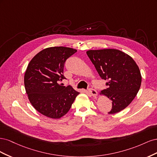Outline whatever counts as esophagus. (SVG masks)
Segmentation results:
<instances>
[{
  "mask_svg": "<svg viewBox=\"0 0 157 157\" xmlns=\"http://www.w3.org/2000/svg\"><path fill=\"white\" fill-rule=\"evenodd\" d=\"M88 92H89V93L92 95V96H93V97H94V98H96L97 97V96H98V92H97V91L96 90H94V89H93V88H90V89H89V90H88Z\"/></svg>",
  "mask_w": 157,
  "mask_h": 157,
  "instance_id": "34e87169",
  "label": "esophagus"
}]
</instances>
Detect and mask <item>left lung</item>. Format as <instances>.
Listing matches in <instances>:
<instances>
[{"label":"left lung","mask_w":157,"mask_h":157,"mask_svg":"<svg viewBox=\"0 0 157 157\" xmlns=\"http://www.w3.org/2000/svg\"><path fill=\"white\" fill-rule=\"evenodd\" d=\"M86 54L100 77L107 81V88L102 90L112 101L109 114L120 112L130 105L138 92L141 75L132 57L116 49L88 50Z\"/></svg>","instance_id":"1"}]
</instances>
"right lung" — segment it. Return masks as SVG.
Here are the masks:
<instances>
[{
  "label": "right lung",
  "instance_id": "right-lung-1",
  "mask_svg": "<svg viewBox=\"0 0 157 157\" xmlns=\"http://www.w3.org/2000/svg\"><path fill=\"white\" fill-rule=\"evenodd\" d=\"M77 51L68 47H50L39 52L28 64L25 91L32 105L42 115L54 119L62 117L79 94L71 86L59 84L65 78V61Z\"/></svg>",
  "mask_w": 157,
  "mask_h": 157
}]
</instances>
